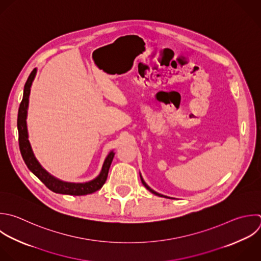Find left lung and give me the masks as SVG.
Returning a JSON list of instances; mask_svg holds the SVG:
<instances>
[{
    "label": "left lung",
    "mask_w": 261,
    "mask_h": 261,
    "mask_svg": "<svg viewBox=\"0 0 261 261\" xmlns=\"http://www.w3.org/2000/svg\"><path fill=\"white\" fill-rule=\"evenodd\" d=\"M140 177H141V180H142V184L145 186V188L147 189V190H149L151 193H153L154 195H156V196H159V197H164V198H169V197H167V196H164V195H161V194H159V193H157V192H155L154 190H152L146 182H145V180L143 179V177H142V175H141V173H140ZM169 199H173V198H169Z\"/></svg>",
    "instance_id": "8db88e82"
}]
</instances>
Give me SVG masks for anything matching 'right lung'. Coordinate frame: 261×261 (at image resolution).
Segmentation results:
<instances>
[{"label":"right lung","mask_w":261,"mask_h":261,"mask_svg":"<svg viewBox=\"0 0 261 261\" xmlns=\"http://www.w3.org/2000/svg\"><path fill=\"white\" fill-rule=\"evenodd\" d=\"M37 74V68H35L32 73L30 74L23 90V98L19 106L18 110V118H17V128H18V136H19V148L22 155V158L29 167V169L41 179L42 182L45 184V186L50 189L52 192L57 194H64V195H73V196H83L92 194L98 190H100L103 185L105 184L108 171L111 165V162L114 157L113 150L109 152V154L106 156L104 163L102 165V169L100 173L92 180L86 181V182H70V181H64L53 174H51L48 170H46L42 164L39 162L37 157L35 156V153L33 151L32 145L29 140V130H28V124H27V118H28V109H29V102H30V95H31V88L33 85V82Z\"/></svg>","instance_id":"1"}]
</instances>
